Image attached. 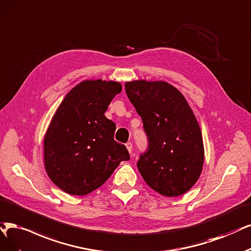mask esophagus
<instances>
[{"label":"esophagus","mask_w":251,"mask_h":251,"mask_svg":"<svg viewBox=\"0 0 251 251\" xmlns=\"http://www.w3.org/2000/svg\"><path fill=\"white\" fill-rule=\"evenodd\" d=\"M126 148H127V150H128L129 153L132 152V144L131 143H127L126 144Z\"/></svg>","instance_id":"1"}]
</instances>
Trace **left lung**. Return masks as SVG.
Listing matches in <instances>:
<instances>
[{
    "instance_id": "left-lung-1",
    "label": "left lung",
    "mask_w": 251,
    "mask_h": 251,
    "mask_svg": "<svg viewBox=\"0 0 251 251\" xmlns=\"http://www.w3.org/2000/svg\"><path fill=\"white\" fill-rule=\"evenodd\" d=\"M125 90L149 140L137 162L142 177L161 196L186 193L198 182L205 159L201 128L187 100L163 80L127 81Z\"/></svg>"
}]
</instances>
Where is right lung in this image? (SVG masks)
<instances>
[{"label": "right lung", "instance_id": "add662e5", "mask_svg": "<svg viewBox=\"0 0 251 251\" xmlns=\"http://www.w3.org/2000/svg\"><path fill=\"white\" fill-rule=\"evenodd\" d=\"M122 91L118 81L87 79L65 96L43 140L44 168L52 183L70 196H86L110 177L126 147L114 140L116 124L104 113Z\"/></svg>", "mask_w": 251, "mask_h": 251}]
</instances>
